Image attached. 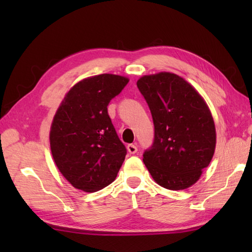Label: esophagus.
Wrapping results in <instances>:
<instances>
[{
  "instance_id": "esophagus-1",
  "label": "esophagus",
  "mask_w": 252,
  "mask_h": 252,
  "mask_svg": "<svg viewBox=\"0 0 252 252\" xmlns=\"http://www.w3.org/2000/svg\"><path fill=\"white\" fill-rule=\"evenodd\" d=\"M126 149L130 154H135L137 152V147L134 145V144H129V145L126 146Z\"/></svg>"
}]
</instances>
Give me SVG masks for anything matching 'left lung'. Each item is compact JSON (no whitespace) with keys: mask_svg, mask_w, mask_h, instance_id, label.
<instances>
[{"mask_svg":"<svg viewBox=\"0 0 252 252\" xmlns=\"http://www.w3.org/2000/svg\"><path fill=\"white\" fill-rule=\"evenodd\" d=\"M136 84L155 126V141L143 161L158 185L171 190L189 189L216 151V125L209 106L190 83L172 72L147 74Z\"/></svg>","mask_w":252,"mask_h":252,"instance_id":"left-lung-1","label":"left lung"}]
</instances>
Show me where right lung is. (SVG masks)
Wrapping results in <instances>:
<instances>
[{
  "mask_svg": "<svg viewBox=\"0 0 252 252\" xmlns=\"http://www.w3.org/2000/svg\"><path fill=\"white\" fill-rule=\"evenodd\" d=\"M129 78L103 73L66 93L53 118L50 145L57 169L74 189L94 192L115 181L126 149L107 112Z\"/></svg>",
  "mask_w": 252,
  "mask_h": 252,
  "instance_id": "add662e5",
  "label": "right lung"
}]
</instances>
